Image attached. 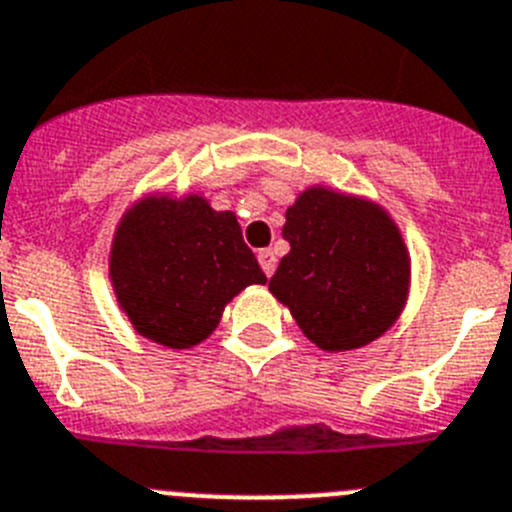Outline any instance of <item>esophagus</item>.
I'll return each instance as SVG.
<instances>
[{"label":"esophagus","mask_w":512,"mask_h":512,"mask_svg":"<svg viewBox=\"0 0 512 512\" xmlns=\"http://www.w3.org/2000/svg\"><path fill=\"white\" fill-rule=\"evenodd\" d=\"M259 264H261V269H264V274L271 276V274H274V269H276V253L271 251V248H261Z\"/></svg>","instance_id":"34e87169"}]
</instances>
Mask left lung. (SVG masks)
Returning <instances> with one entry per match:
<instances>
[{
    "mask_svg": "<svg viewBox=\"0 0 512 512\" xmlns=\"http://www.w3.org/2000/svg\"><path fill=\"white\" fill-rule=\"evenodd\" d=\"M289 253L269 289L322 350H355L381 337L409 292V253L386 210L309 187L287 210Z\"/></svg>",
    "mask_w": 512,
    "mask_h": 512,
    "instance_id": "8db88e82",
    "label": "left lung"
}]
</instances>
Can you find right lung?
<instances>
[{"label": "right lung", "mask_w": 512, "mask_h": 512, "mask_svg": "<svg viewBox=\"0 0 512 512\" xmlns=\"http://www.w3.org/2000/svg\"><path fill=\"white\" fill-rule=\"evenodd\" d=\"M109 271L134 330L175 350L203 342L225 304L266 281L236 215L198 195L134 205L119 223Z\"/></svg>", "instance_id": "obj_1"}]
</instances>
